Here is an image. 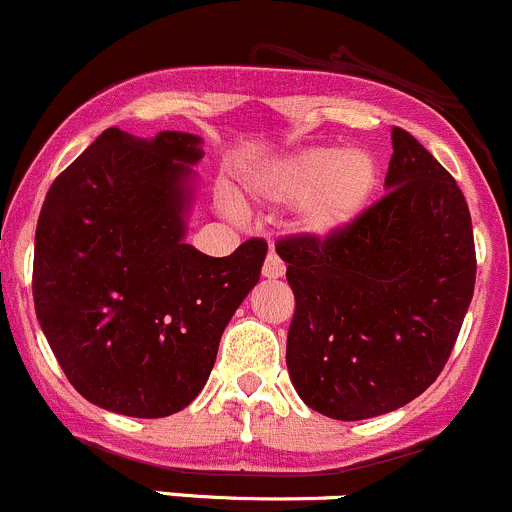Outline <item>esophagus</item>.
I'll use <instances>...</instances> for the list:
<instances>
[{"mask_svg": "<svg viewBox=\"0 0 512 512\" xmlns=\"http://www.w3.org/2000/svg\"><path fill=\"white\" fill-rule=\"evenodd\" d=\"M284 271H286L284 261H281L276 253H269L264 261V271H261V274H264L266 279H281V276H284Z\"/></svg>", "mask_w": 512, "mask_h": 512, "instance_id": "1", "label": "esophagus"}]
</instances>
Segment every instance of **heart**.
<instances>
[{
  "label": "heart",
  "mask_w": 512,
  "mask_h": 512,
  "mask_svg": "<svg viewBox=\"0 0 512 512\" xmlns=\"http://www.w3.org/2000/svg\"><path fill=\"white\" fill-rule=\"evenodd\" d=\"M379 168L362 148H301L271 163L253 180V193L299 208V226L319 241L347 231L377 191Z\"/></svg>",
  "instance_id": "b5f03b06"
}]
</instances>
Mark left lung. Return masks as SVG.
I'll list each match as a JSON object with an SVG mask.
<instances>
[{
  "mask_svg": "<svg viewBox=\"0 0 512 512\" xmlns=\"http://www.w3.org/2000/svg\"><path fill=\"white\" fill-rule=\"evenodd\" d=\"M387 196L334 238L276 243L296 299L291 384L332 420H369L420 397L445 367L475 289V243L455 178L392 128Z\"/></svg>",
  "mask_w": 512,
  "mask_h": 512,
  "instance_id": "8db88e82",
  "label": "left lung"
}]
</instances>
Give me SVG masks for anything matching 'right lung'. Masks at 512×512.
I'll return each mask as SVG.
<instances>
[{
	"instance_id": "1",
	"label": "right lung",
	"mask_w": 512,
	"mask_h": 512,
	"mask_svg": "<svg viewBox=\"0 0 512 512\" xmlns=\"http://www.w3.org/2000/svg\"><path fill=\"white\" fill-rule=\"evenodd\" d=\"M201 158L198 135L107 128L42 203L34 311L72 387L102 410L153 420L191 405L259 284L261 238L223 259L183 241Z\"/></svg>"
}]
</instances>
